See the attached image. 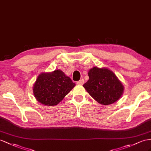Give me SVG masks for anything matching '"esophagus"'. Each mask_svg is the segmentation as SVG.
<instances>
[{"instance_id": "34e87169", "label": "esophagus", "mask_w": 151, "mask_h": 151, "mask_svg": "<svg viewBox=\"0 0 151 151\" xmlns=\"http://www.w3.org/2000/svg\"><path fill=\"white\" fill-rule=\"evenodd\" d=\"M84 82H85L84 80L82 79V80H79V81H78V82H77V84H78V85H83L84 83Z\"/></svg>"}]
</instances>
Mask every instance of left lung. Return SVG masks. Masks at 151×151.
I'll return each mask as SVG.
<instances>
[{
	"label": "left lung",
	"instance_id": "8db88e82",
	"mask_svg": "<svg viewBox=\"0 0 151 151\" xmlns=\"http://www.w3.org/2000/svg\"><path fill=\"white\" fill-rule=\"evenodd\" d=\"M88 75L89 79L83 86L99 104L110 105L122 97L124 87L110 69L93 67L88 71Z\"/></svg>",
	"mask_w": 151,
	"mask_h": 151
}]
</instances>
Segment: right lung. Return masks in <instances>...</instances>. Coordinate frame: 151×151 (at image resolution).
<instances>
[{
    "label": "right lung",
    "mask_w": 151,
    "mask_h": 151,
    "mask_svg": "<svg viewBox=\"0 0 151 151\" xmlns=\"http://www.w3.org/2000/svg\"><path fill=\"white\" fill-rule=\"evenodd\" d=\"M76 86L60 69L39 75L33 86L36 100L46 106L59 104Z\"/></svg>",
    "instance_id": "1"
}]
</instances>
